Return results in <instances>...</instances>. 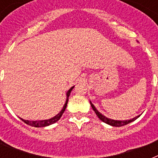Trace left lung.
Here are the masks:
<instances>
[{
    "label": "left lung",
    "instance_id": "left-lung-1",
    "mask_svg": "<svg viewBox=\"0 0 158 158\" xmlns=\"http://www.w3.org/2000/svg\"><path fill=\"white\" fill-rule=\"evenodd\" d=\"M90 104H91V106L92 108H93V110L95 111L96 115H98V117L102 121L106 123V124H108V125H112V126H115V127H120V126H123V125H128L129 123H131L132 121L135 120L138 117H139L140 116V115H138V116H136V117L133 118V119H131V120H111V119H109V118L107 117H106V116H104L103 115H102L101 113L99 112L98 110H97L96 108H95V106H94V104L92 103L91 102H90Z\"/></svg>",
    "mask_w": 158,
    "mask_h": 158
}]
</instances>
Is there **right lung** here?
I'll return each instance as SVG.
<instances>
[{"label": "right lung", "mask_w": 158, "mask_h": 158, "mask_svg": "<svg viewBox=\"0 0 158 158\" xmlns=\"http://www.w3.org/2000/svg\"><path fill=\"white\" fill-rule=\"evenodd\" d=\"M74 89V87H72L71 89H69V90L67 92V98H66V102H65V103H64V106H63V109L60 110V112L59 114H57L56 116H54L52 119H49V120H37V121H30V120H23V119H21V120H23V122L26 123L27 125H31V126H33V127H45V126H48V125H50L53 123L56 122L57 120H60V118L61 117L62 114L64 113V110H65V108H66L67 103H68V100H69V96L70 93H71L72 89Z\"/></svg>", "instance_id": "obj_1"}]
</instances>
